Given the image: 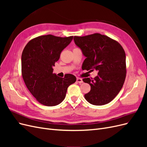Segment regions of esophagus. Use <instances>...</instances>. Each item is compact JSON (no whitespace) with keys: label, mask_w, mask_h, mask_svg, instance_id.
<instances>
[{"label":"esophagus","mask_w":147,"mask_h":147,"mask_svg":"<svg viewBox=\"0 0 147 147\" xmlns=\"http://www.w3.org/2000/svg\"><path fill=\"white\" fill-rule=\"evenodd\" d=\"M77 82L79 83H83V80L80 78H77Z\"/></svg>","instance_id":"1"}]
</instances>
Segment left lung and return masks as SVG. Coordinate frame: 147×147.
Listing matches in <instances>:
<instances>
[{
  "label": "left lung",
  "instance_id": "obj_1",
  "mask_svg": "<svg viewBox=\"0 0 147 147\" xmlns=\"http://www.w3.org/2000/svg\"><path fill=\"white\" fill-rule=\"evenodd\" d=\"M74 40L86 57L82 69L98 71L94 78L83 80L91 86L90 91L84 94L86 100L94 105L109 103L121 90L126 78V54L123 47L117 41L97 33L75 36Z\"/></svg>",
  "mask_w": 147,
  "mask_h": 147
}]
</instances>
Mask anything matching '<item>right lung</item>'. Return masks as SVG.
I'll use <instances>...</instances> for the list:
<instances>
[{"mask_svg":"<svg viewBox=\"0 0 147 147\" xmlns=\"http://www.w3.org/2000/svg\"><path fill=\"white\" fill-rule=\"evenodd\" d=\"M73 36L42 35L29 41L21 55V72L29 91L40 103L55 106L64 99L68 87L76 82L72 74L64 78L53 74V67Z\"/></svg>","mask_w":147,"mask_h":147,"instance_id":"obj_1","label":"right lung"}]
</instances>
